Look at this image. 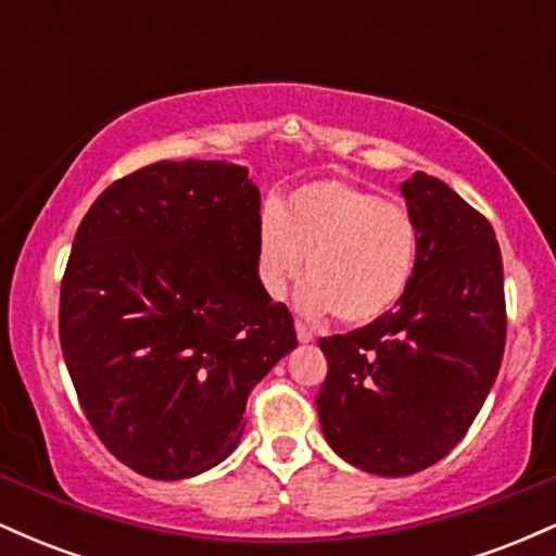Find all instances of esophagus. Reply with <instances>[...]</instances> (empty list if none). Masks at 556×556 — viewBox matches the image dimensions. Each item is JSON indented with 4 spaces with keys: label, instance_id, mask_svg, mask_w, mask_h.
Segmentation results:
<instances>
[{
    "label": "esophagus",
    "instance_id": "1",
    "mask_svg": "<svg viewBox=\"0 0 556 556\" xmlns=\"http://www.w3.org/2000/svg\"><path fill=\"white\" fill-rule=\"evenodd\" d=\"M295 331H298V340L303 342V344L316 340V334H314V331H311L308 327H305V324H295Z\"/></svg>",
    "mask_w": 556,
    "mask_h": 556
}]
</instances>
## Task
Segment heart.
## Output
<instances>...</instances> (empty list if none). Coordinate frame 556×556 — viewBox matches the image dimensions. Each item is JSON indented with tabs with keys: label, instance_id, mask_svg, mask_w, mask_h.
<instances>
[{
	"label": "heart",
	"instance_id": "obj_1",
	"mask_svg": "<svg viewBox=\"0 0 556 556\" xmlns=\"http://www.w3.org/2000/svg\"><path fill=\"white\" fill-rule=\"evenodd\" d=\"M298 311L340 324L379 321L405 298L418 264L413 214L340 177L305 182L258 219L256 274L271 300L303 277Z\"/></svg>",
	"mask_w": 556,
	"mask_h": 556
}]
</instances>
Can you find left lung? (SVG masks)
Returning <instances> with one entry per match:
<instances>
[{
	"label": "left lung",
	"instance_id": "1",
	"mask_svg": "<svg viewBox=\"0 0 556 556\" xmlns=\"http://www.w3.org/2000/svg\"><path fill=\"white\" fill-rule=\"evenodd\" d=\"M418 227L405 298L350 334L324 337L316 410L342 460L413 476L468 433L504 355V274L494 229L450 185L416 172L400 185Z\"/></svg>",
	"mask_w": 556,
	"mask_h": 556
}]
</instances>
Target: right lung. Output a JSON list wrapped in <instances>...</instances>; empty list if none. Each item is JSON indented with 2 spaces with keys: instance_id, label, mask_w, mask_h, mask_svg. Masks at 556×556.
Segmentation results:
<instances>
[{
  "instance_id": "right-lung-1",
  "label": "right lung",
  "mask_w": 556,
  "mask_h": 556,
  "mask_svg": "<svg viewBox=\"0 0 556 556\" xmlns=\"http://www.w3.org/2000/svg\"><path fill=\"white\" fill-rule=\"evenodd\" d=\"M261 195L232 162H156L83 216L60 342L88 424L140 476L227 460L253 387L298 348L256 274Z\"/></svg>"
}]
</instances>
